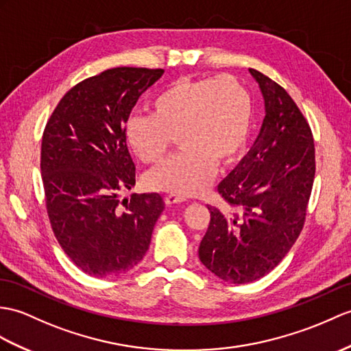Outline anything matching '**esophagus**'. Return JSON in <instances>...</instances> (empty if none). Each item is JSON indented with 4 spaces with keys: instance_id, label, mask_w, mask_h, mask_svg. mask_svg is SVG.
Instances as JSON below:
<instances>
[{
    "instance_id": "34e87169",
    "label": "esophagus",
    "mask_w": 351,
    "mask_h": 351,
    "mask_svg": "<svg viewBox=\"0 0 351 351\" xmlns=\"http://www.w3.org/2000/svg\"><path fill=\"white\" fill-rule=\"evenodd\" d=\"M166 205H176V203H181L185 202L184 195H179V194H167L165 197Z\"/></svg>"
}]
</instances>
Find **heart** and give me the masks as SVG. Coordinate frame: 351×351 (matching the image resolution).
Segmentation results:
<instances>
[{"label": "heart", "instance_id": "obj_1", "mask_svg": "<svg viewBox=\"0 0 351 351\" xmlns=\"http://www.w3.org/2000/svg\"><path fill=\"white\" fill-rule=\"evenodd\" d=\"M251 110L248 91L229 75L181 77L162 88L151 101V115L130 117L124 127L130 149L146 165L165 157L175 136L182 148L146 175V186L179 195L205 191L217 161L230 162L245 145Z\"/></svg>", "mask_w": 351, "mask_h": 351}]
</instances>
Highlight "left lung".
Returning a JSON list of instances; mask_svg holds the SVG:
<instances>
[{
  "mask_svg": "<svg viewBox=\"0 0 351 351\" xmlns=\"http://www.w3.org/2000/svg\"><path fill=\"white\" fill-rule=\"evenodd\" d=\"M265 100L258 136L218 184L234 213L208 206L200 262L219 280L245 284L278 265L299 238L311 195L315 156L306 119L286 89L250 69Z\"/></svg>",
  "mask_w": 351,
  "mask_h": 351,
  "instance_id": "obj_1",
  "label": "left lung"
}]
</instances>
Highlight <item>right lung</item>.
Instances as JSON below:
<instances>
[{
    "label": "right lung",
    "instance_id": "add662e5",
    "mask_svg": "<svg viewBox=\"0 0 351 351\" xmlns=\"http://www.w3.org/2000/svg\"><path fill=\"white\" fill-rule=\"evenodd\" d=\"M162 73L118 67L89 77L62 97L45 128L40 169L52 230L71 262L97 278L141 262L165 209L157 193L119 206V191L136 184L124 125Z\"/></svg>",
    "mask_w": 351,
    "mask_h": 351
}]
</instances>
